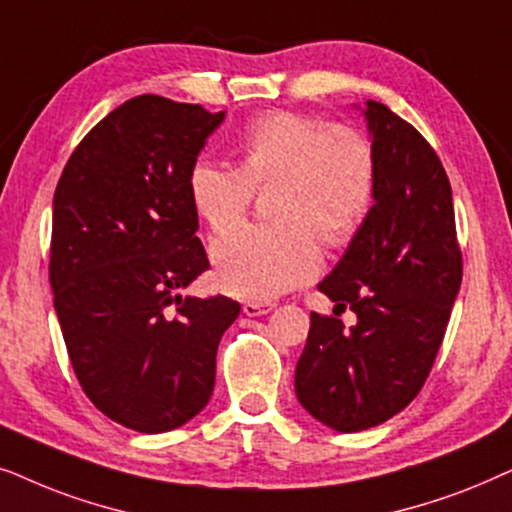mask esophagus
Here are the masks:
<instances>
[{
    "mask_svg": "<svg viewBox=\"0 0 512 512\" xmlns=\"http://www.w3.org/2000/svg\"><path fill=\"white\" fill-rule=\"evenodd\" d=\"M274 309H276V304H271V302H245L243 304L245 316H264V313H269Z\"/></svg>",
    "mask_w": 512,
    "mask_h": 512,
    "instance_id": "34e87169",
    "label": "esophagus"
}]
</instances>
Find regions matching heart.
<instances>
[{
    "label": "heart",
    "instance_id": "b5f03b06",
    "mask_svg": "<svg viewBox=\"0 0 512 512\" xmlns=\"http://www.w3.org/2000/svg\"><path fill=\"white\" fill-rule=\"evenodd\" d=\"M236 168L201 159L187 177L189 201L208 227L224 229L267 189L269 224H236L213 241L217 288L267 302L318 274L316 236L349 243L377 189L372 142L349 126L299 112H269L243 126Z\"/></svg>",
    "mask_w": 512,
    "mask_h": 512
}]
</instances>
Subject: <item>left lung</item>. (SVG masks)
Returning <instances> with one entry per match:
<instances>
[{"label":"left lung","mask_w":512,"mask_h":512,"mask_svg":"<svg viewBox=\"0 0 512 512\" xmlns=\"http://www.w3.org/2000/svg\"><path fill=\"white\" fill-rule=\"evenodd\" d=\"M377 156L374 206L318 290L358 316L311 313L295 370L306 412L339 433L384 424L417 398L463 274L449 177L412 124L365 102Z\"/></svg>","instance_id":"1"}]
</instances>
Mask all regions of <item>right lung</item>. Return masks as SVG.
Here are the masks:
<instances>
[{"mask_svg": "<svg viewBox=\"0 0 512 512\" xmlns=\"http://www.w3.org/2000/svg\"><path fill=\"white\" fill-rule=\"evenodd\" d=\"M224 112L138 95L74 149L53 196L49 281L81 388L138 433L208 405L215 356L241 304L182 297L210 269L187 177Z\"/></svg>", "mask_w": 512, "mask_h": 512, "instance_id": "add662e5", "label": "right lung"}]
</instances>
